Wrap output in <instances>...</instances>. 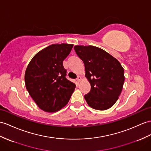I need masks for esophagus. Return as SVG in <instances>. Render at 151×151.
<instances>
[{"mask_svg": "<svg viewBox=\"0 0 151 151\" xmlns=\"http://www.w3.org/2000/svg\"><path fill=\"white\" fill-rule=\"evenodd\" d=\"M81 80H82V78H81V77H80V76H78V78H77V81H78V83H79Z\"/></svg>", "mask_w": 151, "mask_h": 151, "instance_id": "34e87169", "label": "esophagus"}]
</instances>
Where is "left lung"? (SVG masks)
I'll return each mask as SVG.
<instances>
[{"label": "left lung", "mask_w": 151, "mask_h": 151, "mask_svg": "<svg viewBox=\"0 0 151 151\" xmlns=\"http://www.w3.org/2000/svg\"><path fill=\"white\" fill-rule=\"evenodd\" d=\"M74 50L85 67L91 90L84 99L91 108H110L118 100L124 85V70L120 62L103 49L93 45H76Z\"/></svg>", "instance_id": "left-lung-1"}]
</instances>
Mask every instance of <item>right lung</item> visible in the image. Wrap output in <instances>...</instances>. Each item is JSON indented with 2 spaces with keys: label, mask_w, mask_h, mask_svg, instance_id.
<instances>
[{
  "label": "right lung",
  "mask_w": 151,
  "mask_h": 151,
  "mask_svg": "<svg viewBox=\"0 0 151 151\" xmlns=\"http://www.w3.org/2000/svg\"><path fill=\"white\" fill-rule=\"evenodd\" d=\"M73 44H52L36 54L25 72L29 95L43 111L56 112L68 104L76 84L65 78L63 61Z\"/></svg>",
  "instance_id": "1"
}]
</instances>
